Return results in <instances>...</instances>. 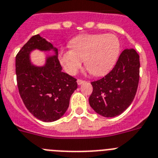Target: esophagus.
<instances>
[{
    "instance_id": "obj_1",
    "label": "esophagus",
    "mask_w": 158,
    "mask_h": 158,
    "mask_svg": "<svg viewBox=\"0 0 158 158\" xmlns=\"http://www.w3.org/2000/svg\"><path fill=\"white\" fill-rule=\"evenodd\" d=\"M83 83H84V81L82 80V79H78V80H77V83H78V85L83 84Z\"/></svg>"
}]
</instances>
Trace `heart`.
Listing matches in <instances>:
<instances>
[{"mask_svg": "<svg viewBox=\"0 0 158 158\" xmlns=\"http://www.w3.org/2000/svg\"><path fill=\"white\" fill-rule=\"evenodd\" d=\"M71 48L64 49L59 60L64 71L71 75L77 73L83 60L91 75L100 76L110 71L118 60L120 41L112 34H85L72 39Z\"/></svg>", "mask_w": 158, "mask_h": 158, "instance_id": "b5f03b06", "label": "heart"}]
</instances>
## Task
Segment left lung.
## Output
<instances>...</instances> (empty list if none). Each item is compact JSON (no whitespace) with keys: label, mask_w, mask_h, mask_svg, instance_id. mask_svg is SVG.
Listing matches in <instances>:
<instances>
[{"label":"left lung","mask_w":158,"mask_h":158,"mask_svg":"<svg viewBox=\"0 0 158 158\" xmlns=\"http://www.w3.org/2000/svg\"><path fill=\"white\" fill-rule=\"evenodd\" d=\"M139 56L134 48L121 53L114 68L105 77L91 83L89 103L99 115L113 118L124 112L136 94L139 81Z\"/></svg>","instance_id":"left-lung-1"}]
</instances>
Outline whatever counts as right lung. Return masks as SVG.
Here are the masks:
<instances>
[{"label": "right lung", "mask_w": 158, "mask_h": 158, "mask_svg": "<svg viewBox=\"0 0 158 158\" xmlns=\"http://www.w3.org/2000/svg\"><path fill=\"white\" fill-rule=\"evenodd\" d=\"M35 50L52 51L45 55L44 65L31 62ZM16 81L20 95L28 111L45 123L58 120L67 111L71 94L77 89L76 79L64 73L58 60V49L39 34L23 46L16 57Z\"/></svg>", "instance_id": "obj_1"}]
</instances>
